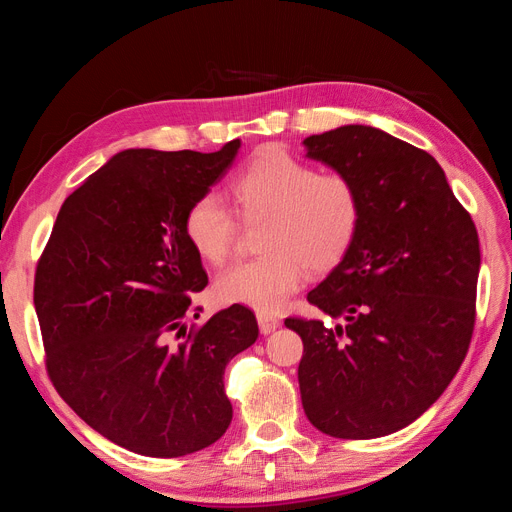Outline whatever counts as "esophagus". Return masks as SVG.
I'll return each instance as SVG.
<instances>
[{
  "label": "esophagus",
  "instance_id": "34e87169",
  "mask_svg": "<svg viewBox=\"0 0 512 512\" xmlns=\"http://www.w3.org/2000/svg\"><path fill=\"white\" fill-rule=\"evenodd\" d=\"M256 318H258V327H260V333H262V335H269V333H273L277 327H280V320H277L275 316L265 314V312L256 314Z\"/></svg>",
  "mask_w": 512,
  "mask_h": 512
}]
</instances>
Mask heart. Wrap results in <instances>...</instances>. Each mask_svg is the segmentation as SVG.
Masks as SVG:
<instances>
[{"label":"heart","mask_w":512,"mask_h":512,"mask_svg":"<svg viewBox=\"0 0 512 512\" xmlns=\"http://www.w3.org/2000/svg\"><path fill=\"white\" fill-rule=\"evenodd\" d=\"M245 224L265 220L258 247L265 256L239 262L215 280L220 303L260 312L280 309L303 282L307 269L324 273L352 250L363 203L344 173H318L282 147L260 149L230 183ZM185 237L209 265L222 267L235 254L239 222L220 196L203 194L185 213Z\"/></svg>","instance_id":"1"}]
</instances>
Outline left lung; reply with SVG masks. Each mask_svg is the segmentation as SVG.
I'll use <instances>...</instances> for the list:
<instances>
[{
  "mask_svg": "<svg viewBox=\"0 0 512 512\" xmlns=\"http://www.w3.org/2000/svg\"><path fill=\"white\" fill-rule=\"evenodd\" d=\"M305 156L348 175L363 218L346 258L307 292L342 324L286 318L303 339L299 389L316 429L369 440L414 423L472 339L480 247L427 151L371 126L307 136Z\"/></svg>",
  "mask_w": 512,
  "mask_h": 512,
  "instance_id": "obj_1",
  "label": "left lung"
}]
</instances>
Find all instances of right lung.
<instances>
[{"label": "right lung", "mask_w": 512, "mask_h": 512, "mask_svg": "<svg viewBox=\"0 0 512 512\" xmlns=\"http://www.w3.org/2000/svg\"><path fill=\"white\" fill-rule=\"evenodd\" d=\"M239 147L119 151L64 200L38 260L49 378L91 429L132 453L203 451L232 421L224 369L256 342L258 322L230 305L188 331L190 297L209 280L183 224Z\"/></svg>", "instance_id": "obj_1"}]
</instances>
